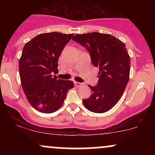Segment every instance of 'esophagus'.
<instances>
[{
  "label": "esophagus",
  "instance_id": "1",
  "mask_svg": "<svg viewBox=\"0 0 155 155\" xmlns=\"http://www.w3.org/2000/svg\"><path fill=\"white\" fill-rule=\"evenodd\" d=\"M74 84H75V86L77 87H81L83 85L82 83H80V82H76V81H75L74 82Z\"/></svg>",
  "mask_w": 155,
  "mask_h": 155
}]
</instances>
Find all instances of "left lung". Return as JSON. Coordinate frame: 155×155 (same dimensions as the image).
Wrapping results in <instances>:
<instances>
[{
    "label": "left lung",
    "instance_id": "1",
    "mask_svg": "<svg viewBox=\"0 0 155 155\" xmlns=\"http://www.w3.org/2000/svg\"><path fill=\"white\" fill-rule=\"evenodd\" d=\"M72 39L87 49L92 63L99 69L97 86L88 85L92 94L83 104L92 112H106L120 101L128 82L130 58L125 45L113 35L97 32Z\"/></svg>",
    "mask_w": 155,
    "mask_h": 155
}]
</instances>
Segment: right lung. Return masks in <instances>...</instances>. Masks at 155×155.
<instances>
[{
  "mask_svg": "<svg viewBox=\"0 0 155 155\" xmlns=\"http://www.w3.org/2000/svg\"><path fill=\"white\" fill-rule=\"evenodd\" d=\"M74 34L58 32L39 34L25 44L19 61L21 84L28 102L42 113L56 111L74 82L58 79V60Z\"/></svg>",
  "mask_w": 155,
  "mask_h": 155,
  "instance_id": "1",
  "label": "right lung"
}]
</instances>
